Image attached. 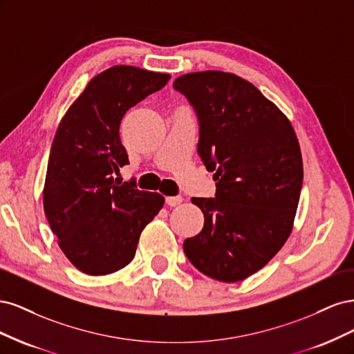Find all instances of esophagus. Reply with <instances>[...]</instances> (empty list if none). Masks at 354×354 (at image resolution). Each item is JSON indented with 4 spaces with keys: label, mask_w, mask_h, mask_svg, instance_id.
I'll return each instance as SVG.
<instances>
[{
    "label": "esophagus",
    "mask_w": 354,
    "mask_h": 354,
    "mask_svg": "<svg viewBox=\"0 0 354 354\" xmlns=\"http://www.w3.org/2000/svg\"><path fill=\"white\" fill-rule=\"evenodd\" d=\"M165 201H167L168 207H177L178 203L183 202V198H181V196H168Z\"/></svg>",
    "instance_id": "34e87169"
}]
</instances>
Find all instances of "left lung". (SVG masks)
<instances>
[{"instance_id": "8db88e82", "label": "left lung", "mask_w": 354, "mask_h": 354, "mask_svg": "<svg viewBox=\"0 0 354 354\" xmlns=\"http://www.w3.org/2000/svg\"><path fill=\"white\" fill-rule=\"evenodd\" d=\"M174 88L198 113V152L217 181L214 199L192 198L205 221L185 241V254L212 279L243 281L263 269L292 232L303 186L297 134L273 102L234 73H185Z\"/></svg>"}]
</instances>
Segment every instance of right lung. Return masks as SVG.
Returning <instances> with one entry per match:
<instances>
[{"label": "right lung", "mask_w": 354, "mask_h": 354, "mask_svg": "<svg viewBox=\"0 0 354 354\" xmlns=\"http://www.w3.org/2000/svg\"><path fill=\"white\" fill-rule=\"evenodd\" d=\"M169 78L112 66L95 75L59 124L42 203L60 250L85 274H109L130 263L143 229L164 207L160 194L120 185L112 174L128 164L120 137L125 112Z\"/></svg>", "instance_id": "add662e5"}]
</instances>
